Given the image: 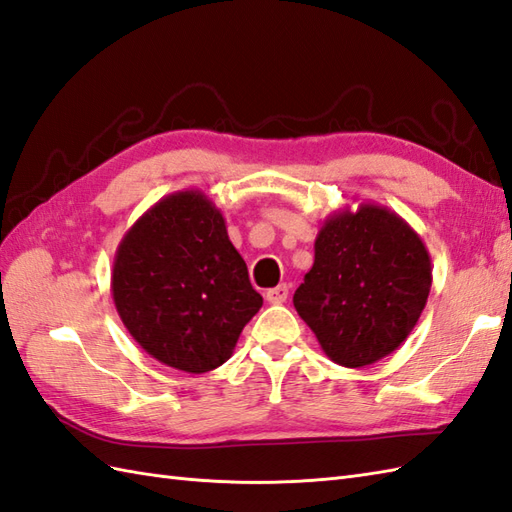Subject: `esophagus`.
I'll return each mask as SVG.
<instances>
[{
  "label": "esophagus",
  "instance_id": "1",
  "mask_svg": "<svg viewBox=\"0 0 512 512\" xmlns=\"http://www.w3.org/2000/svg\"><path fill=\"white\" fill-rule=\"evenodd\" d=\"M264 296H266L268 303L281 305V303H285V299H288V285L281 283V285H277V288H270V290H266Z\"/></svg>",
  "mask_w": 512,
  "mask_h": 512
}]
</instances>
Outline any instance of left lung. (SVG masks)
Instances as JSON below:
<instances>
[{
	"label": "left lung",
	"mask_w": 512,
	"mask_h": 512,
	"mask_svg": "<svg viewBox=\"0 0 512 512\" xmlns=\"http://www.w3.org/2000/svg\"><path fill=\"white\" fill-rule=\"evenodd\" d=\"M430 288L421 235L395 211L362 202L327 216L292 301L329 360L362 368L401 347Z\"/></svg>",
	"instance_id": "1"
}]
</instances>
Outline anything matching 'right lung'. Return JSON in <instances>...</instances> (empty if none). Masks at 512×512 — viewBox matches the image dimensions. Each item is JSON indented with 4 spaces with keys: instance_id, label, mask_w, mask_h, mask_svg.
Returning <instances> with one entry per match:
<instances>
[{
    "instance_id": "1",
    "label": "right lung",
    "mask_w": 512,
    "mask_h": 512,
    "mask_svg": "<svg viewBox=\"0 0 512 512\" xmlns=\"http://www.w3.org/2000/svg\"><path fill=\"white\" fill-rule=\"evenodd\" d=\"M111 290L139 347L194 375L231 358L244 325L264 303L220 209L200 189L161 198L126 231Z\"/></svg>"
}]
</instances>
